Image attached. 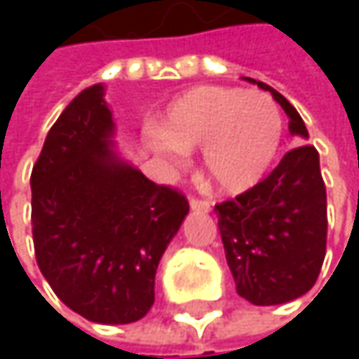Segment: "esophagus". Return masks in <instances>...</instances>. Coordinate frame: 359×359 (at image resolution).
Here are the masks:
<instances>
[{"instance_id": "obj_1", "label": "esophagus", "mask_w": 359, "mask_h": 359, "mask_svg": "<svg viewBox=\"0 0 359 359\" xmlns=\"http://www.w3.org/2000/svg\"><path fill=\"white\" fill-rule=\"evenodd\" d=\"M189 205L193 212H210L212 210V203L205 201V199H197V197H191L189 199Z\"/></svg>"}]
</instances>
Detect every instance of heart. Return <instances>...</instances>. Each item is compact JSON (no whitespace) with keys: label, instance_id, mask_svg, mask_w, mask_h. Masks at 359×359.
Here are the masks:
<instances>
[{"label":"heart","instance_id":"obj_1","mask_svg":"<svg viewBox=\"0 0 359 359\" xmlns=\"http://www.w3.org/2000/svg\"><path fill=\"white\" fill-rule=\"evenodd\" d=\"M283 114L276 102L257 91L199 85L177 95L149 133V145L170 162L201 149L208 180L229 195L257 184L278 156Z\"/></svg>","mask_w":359,"mask_h":359}]
</instances>
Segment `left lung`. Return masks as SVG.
<instances>
[{"label":"left lung","mask_w":359,"mask_h":359,"mask_svg":"<svg viewBox=\"0 0 359 359\" xmlns=\"http://www.w3.org/2000/svg\"><path fill=\"white\" fill-rule=\"evenodd\" d=\"M270 91L289 116V133L308 139V128L276 89ZM237 293L253 306H278L308 293L326 253V187L316 147L302 145L250 191L214 208Z\"/></svg>","instance_id":"left-lung-1"}]
</instances>
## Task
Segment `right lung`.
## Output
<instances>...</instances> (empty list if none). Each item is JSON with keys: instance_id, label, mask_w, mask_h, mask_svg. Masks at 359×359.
I'll return each instance as SVG.
<instances>
[{"instance_id": "obj_1", "label": "right lung", "mask_w": 359, "mask_h": 359, "mask_svg": "<svg viewBox=\"0 0 359 359\" xmlns=\"http://www.w3.org/2000/svg\"><path fill=\"white\" fill-rule=\"evenodd\" d=\"M102 83L81 91L49 128L36 160L33 241L53 293L91 323L141 320L158 264L189 203L126 162Z\"/></svg>"}]
</instances>
